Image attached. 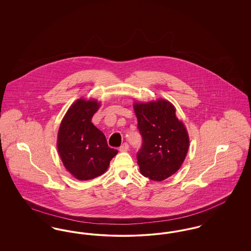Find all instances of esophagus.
Segmentation results:
<instances>
[{
    "label": "esophagus",
    "mask_w": 251,
    "mask_h": 251,
    "mask_svg": "<svg viewBox=\"0 0 251 251\" xmlns=\"http://www.w3.org/2000/svg\"><path fill=\"white\" fill-rule=\"evenodd\" d=\"M129 150V145L127 143L122 144L121 146L120 147V151H127Z\"/></svg>",
    "instance_id": "34e87169"
}]
</instances>
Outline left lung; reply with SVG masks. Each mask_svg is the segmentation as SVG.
<instances>
[{"label": "left lung", "mask_w": 251, "mask_h": 251, "mask_svg": "<svg viewBox=\"0 0 251 251\" xmlns=\"http://www.w3.org/2000/svg\"><path fill=\"white\" fill-rule=\"evenodd\" d=\"M133 109L143 138L136 155L140 172L146 178L162 181L181 167L189 148L188 132L176 117L174 105L164 99L134 102Z\"/></svg>", "instance_id": "1"}]
</instances>
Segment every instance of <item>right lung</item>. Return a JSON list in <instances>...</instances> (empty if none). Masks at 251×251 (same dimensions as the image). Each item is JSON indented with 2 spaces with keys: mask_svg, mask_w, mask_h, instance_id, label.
<instances>
[{
  "mask_svg": "<svg viewBox=\"0 0 251 251\" xmlns=\"http://www.w3.org/2000/svg\"><path fill=\"white\" fill-rule=\"evenodd\" d=\"M100 103L96 100H77L60 124L57 149L64 167L80 180L103 174L118 153L109 148L105 135L91 122Z\"/></svg>",
  "mask_w": 251,
  "mask_h": 251,
  "instance_id": "add662e5",
  "label": "right lung"
}]
</instances>
